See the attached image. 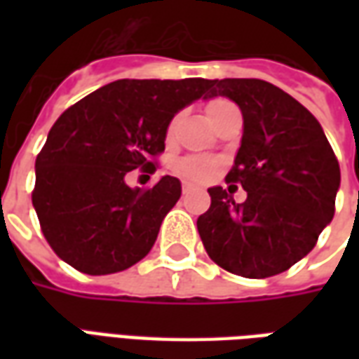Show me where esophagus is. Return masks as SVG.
<instances>
[{
  "mask_svg": "<svg viewBox=\"0 0 359 359\" xmlns=\"http://www.w3.org/2000/svg\"><path fill=\"white\" fill-rule=\"evenodd\" d=\"M196 184L194 182H190V180H182V192L187 194V192H190V190H194Z\"/></svg>",
  "mask_w": 359,
  "mask_h": 359,
  "instance_id": "esophagus-1",
  "label": "esophagus"
}]
</instances>
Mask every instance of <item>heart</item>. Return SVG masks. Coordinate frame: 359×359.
<instances>
[{
	"instance_id": "heart-1",
	"label": "heart",
	"mask_w": 359,
	"mask_h": 359,
	"mask_svg": "<svg viewBox=\"0 0 359 359\" xmlns=\"http://www.w3.org/2000/svg\"><path fill=\"white\" fill-rule=\"evenodd\" d=\"M229 102L225 100H213V102L208 103V117H213V113L217 109H221L223 105H226ZM215 167L217 163L210 159V157H200V156H194V157H184V159H180L179 163H177V171L180 175H184V177H190V179H196V180H203V179H210L211 175L215 172Z\"/></svg>"
}]
</instances>
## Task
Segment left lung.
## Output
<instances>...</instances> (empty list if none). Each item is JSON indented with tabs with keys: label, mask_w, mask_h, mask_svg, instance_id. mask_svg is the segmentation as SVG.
<instances>
[{
	"label": "left lung",
	"mask_w": 359,
	"mask_h": 359,
	"mask_svg": "<svg viewBox=\"0 0 359 359\" xmlns=\"http://www.w3.org/2000/svg\"><path fill=\"white\" fill-rule=\"evenodd\" d=\"M241 107L244 128L229 182L246 190L208 188L210 210L198 217L208 256L223 269L265 278L308 256L334 215L340 167L323 128L292 95L259 79L210 81L211 97Z\"/></svg>",
	"instance_id": "1"
}]
</instances>
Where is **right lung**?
<instances>
[{"label":"right lung","instance_id":"1","mask_svg":"<svg viewBox=\"0 0 359 359\" xmlns=\"http://www.w3.org/2000/svg\"><path fill=\"white\" fill-rule=\"evenodd\" d=\"M208 92L205 79H123L55 121L36 157L32 205L63 262L88 275H109L148 256L182 188L169 175L149 190L130 188L126 172L154 171L149 157L165 149L172 117Z\"/></svg>","mask_w":359,"mask_h":359}]
</instances>
